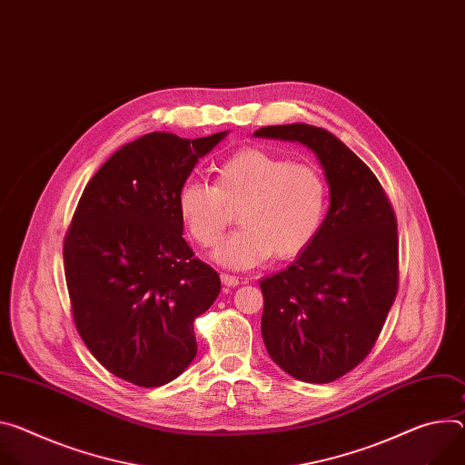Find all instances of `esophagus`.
<instances>
[{"label":"esophagus","mask_w":465,"mask_h":465,"mask_svg":"<svg viewBox=\"0 0 465 465\" xmlns=\"http://www.w3.org/2000/svg\"><path fill=\"white\" fill-rule=\"evenodd\" d=\"M221 280H223V283H224V285H228V287H235V285H239V278H237V276H233V274H226V272H223V274H221Z\"/></svg>","instance_id":"1"}]
</instances>
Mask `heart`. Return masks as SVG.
Masks as SVG:
<instances>
[{"instance_id": "heart-1", "label": "heart", "mask_w": 465, "mask_h": 465, "mask_svg": "<svg viewBox=\"0 0 465 465\" xmlns=\"http://www.w3.org/2000/svg\"><path fill=\"white\" fill-rule=\"evenodd\" d=\"M328 203V185L308 163L263 150L242 148L215 168V185L187 180L178 189V215L203 248L215 246L239 207L242 224L215 252L219 263L250 269L272 254L292 260L319 233Z\"/></svg>"}]
</instances>
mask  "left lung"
Instances as JSON below:
<instances>
[{
    "label": "left lung",
    "mask_w": 465,
    "mask_h": 465,
    "mask_svg": "<svg viewBox=\"0 0 465 465\" xmlns=\"http://www.w3.org/2000/svg\"><path fill=\"white\" fill-rule=\"evenodd\" d=\"M254 135L306 144L330 187L328 213L312 244L260 282L269 356L302 382L328 384L367 358L397 297L395 211L371 168L330 132L287 124Z\"/></svg>",
    "instance_id": "8db88e82"
}]
</instances>
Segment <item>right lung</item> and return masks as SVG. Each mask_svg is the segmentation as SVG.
I'll return each mask as SVG.
<instances>
[{
  "instance_id": "add662e5",
  "label": "right lung",
  "mask_w": 465,
  "mask_h": 465,
  "mask_svg": "<svg viewBox=\"0 0 465 465\" xmlns=\"http://www.w3.org/2000/svg\"><path fill=\"white\" fill-rule=\"evenodd\" d=\"M224 137L143 135L114 152L79 198L63 244L74 322L125 382L168 384L196 356L193 322L219 297L221 278L183 239L176 196Z\"/></svg>"
}]
</instances>
